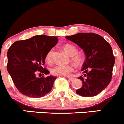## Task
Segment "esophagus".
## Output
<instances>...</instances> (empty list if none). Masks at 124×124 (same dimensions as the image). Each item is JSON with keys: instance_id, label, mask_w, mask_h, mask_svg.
Returning a JSON list of instances; mask_svg holds the SVG:
<instances>
[{"instance_id": "obj_1", "label": "esophagus", "mask_w": 124, "mask_h": 124, "mask_svg": "<svg viewBox=\"0 0 124 124\" xmlns=\"http://www.w3.org/2000/svg\"><path fill=\"white\" fill-rule=\"evenodd\" d=\"M68 78L70 81H73L75 79V78H73V77H68Z\"/></svg>"}]
</instances>
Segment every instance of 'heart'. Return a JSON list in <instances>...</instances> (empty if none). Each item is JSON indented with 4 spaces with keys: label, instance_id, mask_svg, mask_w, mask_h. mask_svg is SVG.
<instances>
[{
    "label": "heart",
    "instance_id": "obj_1",
    "mask_svg": "<svg viewBox=\"0 0 124 124\" xmlns=\"http://www.w3.org/2000/svg\"><path fill=\"white\" fill-rule=\"evenodd\" d=\"M64 51L71 56V61L77 67H81L85 62V56L81 53L78 52V49L72 44L67 43L62 46ZM54 50L51 49L46 54L45 60L48 64H51L53 62ZM74 70L72 64L54 66L51 69V73L54 76H68Z\"/></svg>",
    "mask_w": 124,
    "mask_h": 124
}]
</instances>
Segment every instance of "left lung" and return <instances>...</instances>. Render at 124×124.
<instances>
[{
  "label": "left lung",
  "mask_w": 124,
  "mask_h": 124,
  "mask_svg": "<svg viewBox=\"0 0 124 124\" xmlns=\"http://www.w3.org/2000/svg\"><path fill=\"white\" fill-rule=\"evenodd\" d=\"M66 38L81 47L85 60L79 77L83 86L76 93L82 96L98 95L110 84L112 77L115 57L110 44L102 37L95 33H78Z\"/></svg>",
  "instance_id": "left-lung-1"
}]
</instances>
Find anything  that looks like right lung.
Wrapping results in <instances>:
<instances>
[{"instance_id":"1","label":"right lung","mask_w":124,"mask_h":124,"mask_svg":"<svg viewBox=\"0 0 124 124\" xmlns=\"http://www.w3.org/2000/svg\"><path fill=\"white\" fill-rule=\"evenodd\" d=\"M58 43L57 37L39 35L14 42L8 49L7 70L14 85L23 95L41 98L51 92L57 77L45 68V57ZM39 72L42 77H36Z\"/></svg>"}]
</instances>
